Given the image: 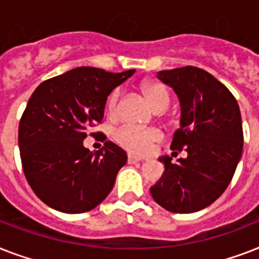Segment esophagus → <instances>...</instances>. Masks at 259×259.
<instances>
[{
	"mask_svg": "<svg viewBox=\"0 0 259 259\" xmlns=\"http://www.w3.org/2000/svg\"><path fill=\"white\" fill-rule=\"evenodd\" d=\"M140 161H142L141 158L134 157V156H132V154L127 156V162H129V164H136V162H140Z\"/></svg>",
	"mask_w": 259,
	"mask_h": 259,
	"instance_id": "34e87169",
	"label": "esophagus"
}]
</instances>
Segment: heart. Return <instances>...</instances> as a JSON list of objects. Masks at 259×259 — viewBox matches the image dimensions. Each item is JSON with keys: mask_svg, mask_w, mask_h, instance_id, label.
<instances>
[{"mask_svg": "<svg viewBox=\"0 0 259 259\" xmlns=\"http://www.w3.org/2000/svg\"><path fill=\"white\" fill-rule=\"evenodd\" d=\"M144 95L154 110H165L170 103L169 91L161 83L149 82L142 86ZM119 98H121V90L115 89L107 98L106 102V110L107 114L114 117L117 115L118 107H119ZM161 134L157 129H141L134 126H122L115 130L114 140L119 146L133 154H145L152 148V144L158 141Z\"/></svg>", "mask_w": 259, "mask_h": 259, "instance_id": "1", "label": "heart"}]
</instances>
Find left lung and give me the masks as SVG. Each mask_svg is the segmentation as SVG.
I'll return each instance as SVG.
<instances>
[{
  "instance_id": "1",
  "label": "left lung",
  "mask_w": 259,
  "mask_h": 259,
  "mask_svg": "<svg viewBox=\"0 0 259 259\" xmlns=\"http://www.w3.org/2000/svg\"><path fill=\"white\" fill-rule=\"evenodd\" d=\"M157 78L172 87L180 101V127L170 149L176 154L185 150L187 157L176 164L169 156L158 158L165 170L150 193L166 211L196 212L225 192L241 160L239 106L225 84L197 67L160 71Z\"/></svg>"
}]
</instances>
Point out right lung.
I'll list each match as a JSON object with an SVG mask.
<instances>
[{
	"label": "right lung",
	"mask_w": 259,
	"mask_h": 259,
	"mask_svg": "<svg viewBox=\"0 0 259 259\" xmlns=\"http://www.w3.org/2000/svg\"><path fill=\"white\" fill-rule=\"evenodd\" d=\"M134 72L78 67L42 82L29 98L18 126L22 169L51 208L87 212L111 192L126 152L106 141L94 153L83 140L95 136L90 132L102 122L107 97Z\"/></svg>",
	"instance_id": "right-lung-1"
}]
</instances>
